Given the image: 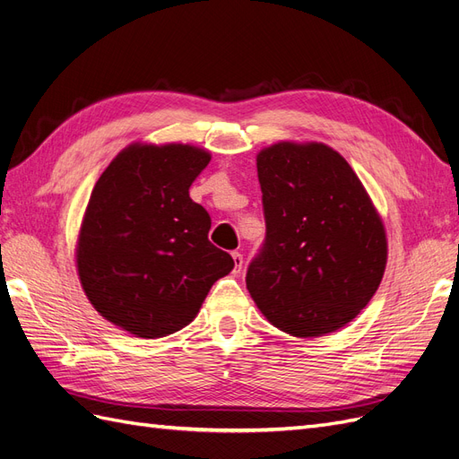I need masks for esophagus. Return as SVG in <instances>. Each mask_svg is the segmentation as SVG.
<instances>
[{"instance_id": "esophagus-1", "label": "esophagus", "mask_w": 459, "mask_h": 459, "mask_svg": "<svg viewBox=\"0 0 459 459\" xmlns=\"http://www.w3.org/2000/svg\"><path fill=\"white\" fill-rule=\"evenodd\" d=\"M231 258H233V264H235V266H233V273H241V268H243V255L235 251V253H231Z\"/></svg>"}]
</instances>
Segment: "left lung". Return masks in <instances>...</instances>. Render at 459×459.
Segmentation results:
<instances>
[{
    "label": "left lung",
    "instance_id": "8db88e82",
    "mask_svg": "<svg viewBox=\"0 0 459 459\" xmlns=\"http://www.w3.org/2000/svg\"><path fill=\"white\" fill-rule=\"evenodd\" d=\"M266 241L247 289L268 322L310 339L366 308L386 266V233L364 184L325 143L280 142L256 155Z\"/></svg>",
    "mask_w": 459,
    "mask_h": 459
}]
</instances>
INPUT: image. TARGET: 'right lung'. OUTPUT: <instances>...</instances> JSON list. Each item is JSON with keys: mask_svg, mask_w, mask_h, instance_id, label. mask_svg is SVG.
I'll use <instances>...</instances> for the list:
<instances>
[{"mask_svg": "<svg viewBox=\"0 0 459 459\" xmlns=\"http://www.w3.org/2000/svg\"><path fill=\"white\" fill-rule=\"evenodd\" d=\"M211 152L184 143H132L97 179L76 241L91 307L142 339L189 325L233 258L208 241L211 216L189 187Z\"/></svg>", "mask_w": 459, "mask_h": 459, "instance_id": "1", "label": "right lung"}]
</instances>
